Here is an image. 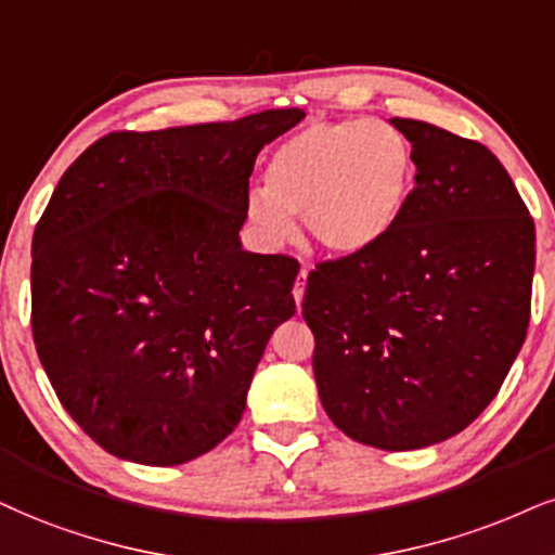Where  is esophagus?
Wrapping results in <instances>:
<instances>
[{"mask_svg":"<svg viewBox=\"0 0 555 555\" xmlns=\"http://www.w3.org/2000/svg\"><path fill=\"white\" fill-rule=\"evenodd\" d=\"M306 278H309V267H300L296 285H293V298H296V306L300 309V300H304V291H306Z\"/></svg>","mask_w":555,"mask_h":555,"instance_id":"1","label":"esophagus"}]
</instances>
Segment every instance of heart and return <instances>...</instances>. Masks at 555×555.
Returning <instances> with one entry per match:
<instances>
[{
    "mask_svg": "<svg viewBox=\"0 0 555 555\" xmlns=\"http://www.w3.org/2000/svg\"><path fill=\"white\" fill-rule=\"evenodd\" d=\"M416 184V154L380 120H319L288 135L267 162L264 188L249 190L246 218L262 244H288L293 216L326 251L362 255L401 221Z\"/></svg>",
    "mask_w": 555,
    "mask_h": 555,
    "instance_id": "1",
    "label": "heart"
}]
</instances>
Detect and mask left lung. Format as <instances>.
<instances>
[{"label":"left lung","mask_w":555,"mask_h":555,"mask_svg":"<svg viewBox=\"0 0 555 555\" xmlns=\"http://www.w3.org/2000/svg\"><path fill=\"white\" fill-rule=\"evenodd\" d=\"M416 184L401 221L362 255L309 275L304 319L330 420L380 450L468 427L499 393L530 321L535 223L483 143L391 118Z\"/></svg>","instance_id":"obj_1"}]
</instances>
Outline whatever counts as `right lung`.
I'll list each match as a JSON object with an SVG mask.
<instances>
[{"instance_id":"obj_1","label":"right lung","mask_w":555,"mask_h":555,"mask_svg":"<svg viewBox=\"0 0 555 555\" xmlns=\"http://www.w3.org/2000/svg\"><path fill=\"white\" fill-rule=\"evenodd\" d=\"M304 111L102 135L33 236V339L59 401L102 450L180 466L242 420L270 334L296 313V259L244 251L259 149Z\"/></svg>"}]
</instances>
